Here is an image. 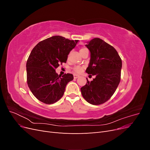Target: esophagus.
<instances>
[{
    "instance_id": "esophagus-1",
    "label": "esophagus",
    "mask_w": 150,
    "mask_h": 150,
    "mask_svg": "<svg viewBox=\"0 0 150 150\" xmlns=\"http://www.w3.org/2000/svg\"><path fill=\"white\" fill-rule=\"evenodd\" d=\"M80 76L79 75H78V74H74V78H75V79H77L78 78H79Z\"/></svg>"
}]
</instances>
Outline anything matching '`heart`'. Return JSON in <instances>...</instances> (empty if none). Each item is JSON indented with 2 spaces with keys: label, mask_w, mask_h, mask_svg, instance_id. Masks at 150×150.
I'll return each instance as SVG.
<instances>
[{
  "label": "heart",
  "mask_w": 150,
  "mask_h": 150,
  "mask_svg": "<svg viewBox=\"0 0 150 150\" xmlns=\"http://www.w3.org/2000/svg\"><path fill=\"white\" fill-rule=\"evenodd\" d=\"M84 49H84H84H81L80 50V51H83V50H84ZM82 70H83V67H81V66H76V67H74V71L76 72H80L82 71Z\"/></svg>",
  "instance_id": "heart-1"
}]
</instances>
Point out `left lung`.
<instances>
[{
    "instance_id": "obj_1",
    "label": "left lung",
    "mask_w": 150,
    "mask_h": 150,
    "mask_svg": "<svg viewBox=\"0 0 150 150\" xmlns=\"http://www.w3.org/2000/svg\"><path fill=\"white\" fill-rule=\"evenodd\" d=\"M87 44L91 57L86 72L96 78L91 82L86 78L81 91L86 101L99 105L110 99L118 86L122 61L116 50L103 40L94 38Z\"/></svg>"
}]
</instances>
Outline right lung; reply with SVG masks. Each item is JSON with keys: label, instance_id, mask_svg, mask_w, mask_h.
<instances>
[{"label": "right lung", "instance_id": "obj_1", "mask_svg": "<svg viewBox=\"0 0 150 150\" xmlns=\"http://www.w3.org/2000/svg\"><path fill=\"white\" fill-rule=\"evenodd\" d=\"M78 40L54 35L39 42L32 50L27 61V81L31 92L40 101L53 104L62 98L66 86L74 77L59 76L56 69L66 62L67 56Z\"/></svg>", "mask_w": 150, "mask_h": 150}]
</instances>
